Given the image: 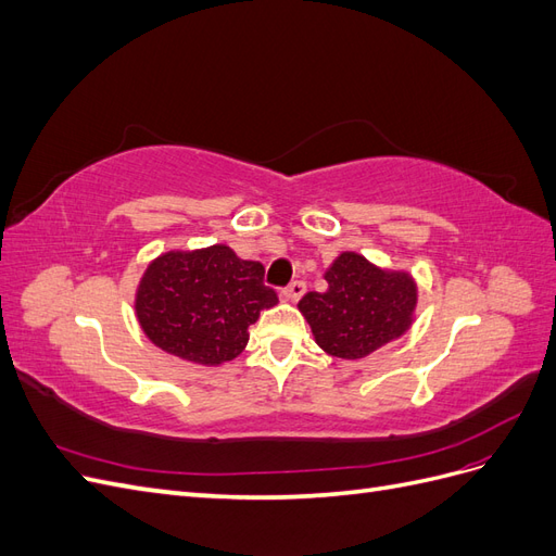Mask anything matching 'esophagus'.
Masks as SVG:
<instances>
[{"label":"esophagus","mask_w":556,"mask_h":556,"mask_svg":"<svg viewBox=\"0 0 556 556\" xmlns=\"http://www.w3.org/2000/svg\"><path fill=\"white\" fill-rule=\"evenodd\" d=\"M304 292H306V282H304V280H292V282L288 285V288L282 290V294L288 296V299H292V301L304 296Z\"/></svg>","instance_id":"obj_1"}]
</instances>
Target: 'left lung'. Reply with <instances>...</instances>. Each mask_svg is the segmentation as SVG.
I'll list each match as a JSON object with an SVG mask.
<instances>
[{
	"mask_svg": "<svg viewBox=\"0 0 556 556\" xmlns=\"http://www.w3.org/2000/svg\"><path fill=\"white\" fill-rule=\"evenodd\" d=\"M325 280L327 290L308 292L299 308L329 355L362 359L410 327L417 288L408 274L382 271L357 252H343Z\"/></svg>",
	"mask_w": 556,
	"mask_h": 556,
	"instance_id": "left-lung-1",
	"label": "left lung"
}]
</instances>
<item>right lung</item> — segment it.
<instances>
[{
    "label": "right lung",
    "mask_w": 556,
    "mask_h": 556,
    "mask_svg": "<svg viewBox=\"0 0 556 556\" xmlns=\"http://www.w3.org/2000/svg\"><path fill=\"white\" fill-rule=\"evenodd\" d=\"M278 304L260 262L227 245L166 252L148 266L137 292L141 329L180 359L217 366L241 355L260 311Z\"/></svg>",
    "instance_id": "obj_1"
}]
</instances>
